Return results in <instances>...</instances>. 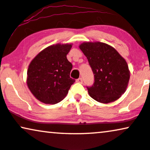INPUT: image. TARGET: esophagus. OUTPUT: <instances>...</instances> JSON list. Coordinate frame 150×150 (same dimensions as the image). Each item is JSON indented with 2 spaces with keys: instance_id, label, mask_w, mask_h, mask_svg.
Wrapping results in <instances>:
<instances>
[{
  "instance_id": "esophagus-1",
  "label": "esophagus",
  "mask_w": 150,
  "mask_h": 150,
  "mask_svg": "<svg viewBox=\"0 0 150 150\" xmlns=\"http://www.w3.org/2000/svg\"><path fill=\"white\" fill-rule=\"evenodd\" d=\"M76 81H77V82H78V83H81H81L83 82V79H82V78H81V77H80V78L77 79V80H76Z\"/></svg>"
}]
</instances>
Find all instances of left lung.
Segmentation results:
<instances>
[{"instance_id": "obj_1", "label": "left lung", "mask_w": 150, "mask_h": 150, "mask_svg": "<svg viewBox=\"0 0 150 150\" xmlns=\"http://www.w3.org/2000/svg\"><path fill=\"white\" fill-rule=\"evenodd\" d=\"M79 48L94 74L93 85L87 87L89 96L104 104L119 99L126 91L130 78L126 60L112 46L99 41L84 42Z\"/></svg>"}]
</instances>
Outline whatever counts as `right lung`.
<instances>
[{"label": "right lung", "instance_id": "obj_1", "mask_svg": "<svg viewBox=\"0 0 150 150\" xmlns=\"http://www.w3.org/2000/svg\"><path fill=\"white\" fill-rule=\"evenodd\" d=\"M72 45H50L41 50L28 66V88L43 103L54 105L62 101L75 81L70 77L73 65L66 57Z\"/></svg>", "mask_w": 150, "mask_h": 150}]
</instances>
